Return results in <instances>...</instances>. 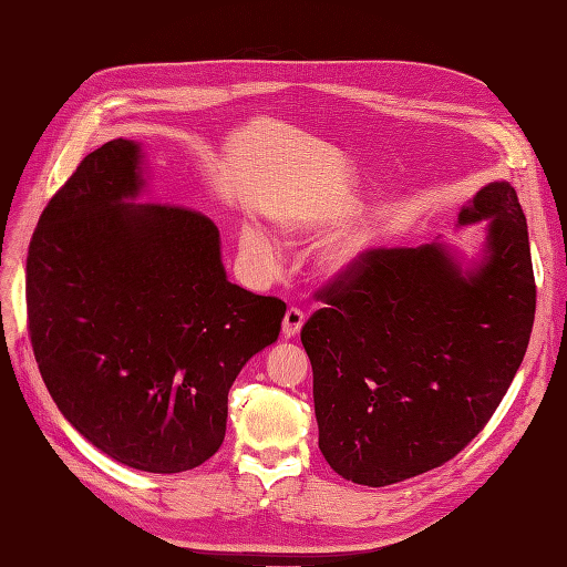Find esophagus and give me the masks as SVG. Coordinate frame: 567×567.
Masks as SVG:
<instances>
[{"mask_svg": "<svg viewBox=\"0 0 567 567\" xmlns=\"http://www.w3.org/2000/svg\"><path fill=\"white\" fill-rule=\"evenodd\" d=\"M302 323H305L302 310H298V307H288V312L284 315V326H281L284 338H296L302 329Z\"/></svg>", "mask_w": 567, "mask_h": 567, "instance_id": "obj_1", "label": "esophagus"}]
</instances>
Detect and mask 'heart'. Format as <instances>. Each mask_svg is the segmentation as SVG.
I'll use <instances>...</instances> for the list:
<instances>
[{"instance_id":"b5f03b06","label":"heart","mask_w":567,"mask_h":567,"mask_svg":"<svg viewBox=\"0 0 567 567\" xmlns=\"http://www.w3.org/2000/svg\"><path fill=\"white\" fill-rule=\"evenodd\" d=\"M238 241H241V250L250 257L252 262L262 265V267H271L274 262H277V246H274L271 238H269L265 231L257 229V227H250V225L244 227V229H241V238H238ZM357 252H359V244L340 246V248L329 257L331 269H333V271L346 269V267L354 260Z\"/></svg>"}]
</instances>
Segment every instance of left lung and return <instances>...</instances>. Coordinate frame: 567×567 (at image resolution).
Masks as SVG:
<instances>
[{"mask_svg":"<svg viewBox=\"0 0 567 567\" xmlns=\"http://www.w3.org/2000/svg\"><path fill=\"white\" fill-rule=\"evenodd\" d=\"M489 219L485 262L447 248H369L317 290L300 340L315 373L319 450L357 485L385 487L454 458L516 375L535 323L527 221L508 182L458 225Z\"/></svg>","mask_w":567,"mask_h":567,"instance_id":"1","label":"left lung"}]
</instances>
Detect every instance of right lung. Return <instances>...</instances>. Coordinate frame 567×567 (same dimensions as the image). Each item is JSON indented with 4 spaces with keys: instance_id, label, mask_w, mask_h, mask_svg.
Instances as JSON below:
<instances>
[{
    "instance_id": "obj_1",
    "label": "right lung",
    "mask_w": 567,
    "mask_h": 567,
    "mask_svg": "<svg viewBox=\"0 0 567 567\" xmlns=\"http://www.w3.org/2000/svg\"><path fill=\"white\" fill-rule=\"evenodd\" d=\"M140 146L92 151L51 196L25 267L28 333L61 414L130 468L200 466L229 388L279 338L286 302L227 281L219 231L184 205H127Z\"/></svg>"
}]
</instances>
